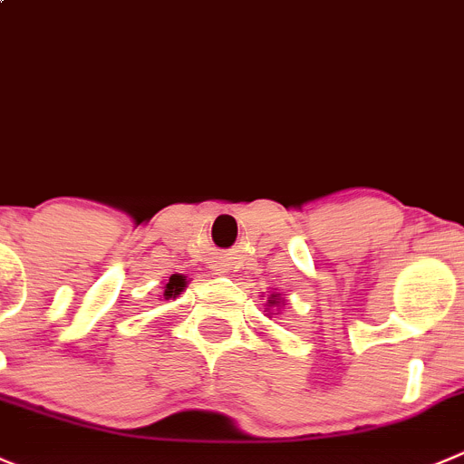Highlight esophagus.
Masks as SVG:
<instances>
[{
	"instance_id": "obj_1",
	"label": "esophagus",
	"mask_w": 464,
	"mask_h": 464,
	"mask_svg": "<svg viewBox=\"0 0 464 464\" xmlns=\"http://www.w3.org/2000/svg\"><path fill=\"white\" fill-rule=\"evenodd\" d=\"M213 269H215V274H224V272H227V265H224V263H215Z\"/></svg>"
}]
</instances>
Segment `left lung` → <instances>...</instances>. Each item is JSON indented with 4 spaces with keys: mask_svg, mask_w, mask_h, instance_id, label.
Wrapping results in <instances>:
<instances>
[{
    "mask_svg": "<svg viewBox=\"0 0 464 464\" xmlns=\"http://www.w3.org/2000/svg\"><path fill=\"white\" fill-rule=\"evenodd\" d=\"M267 308H265V313L272 317V314H278V310L285 305V296H281V292H272V295H267Z\"/></svg>",
    "mask_w": 464,
    "mask_h": 464,
    "instance_id": "obj_1",
    "label": "left lung"
}]
</instances>
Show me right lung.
I'll return each mask as SVG.
<instances>
[{"instance_id": "add662e5", "label": "right lung", "mask_w": 464, "mask_h": 464, "mask_svg": "<svg viewBox=\"0 0 464 464\" xmlns=\"http://www.w3.org/2000/svg\"><path fill=\"white\" fill-rule=\"evenodd\" d=\"M186 285H188V276H183V274H172L169 281L163 285V295H160V299L165 301L177 299V296L186 290Z\"/></svg>"}]
</instances>
